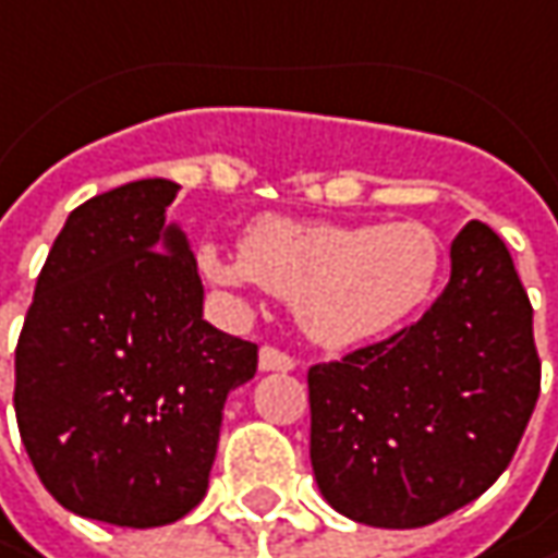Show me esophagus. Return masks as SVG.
<instances>
[{
	"instance_id": "34e87169",
	"label": "esophagus",
	"mask_w": 558,
	"mask_h": 558,
	"mask_svg": "<svg viewBox=\"0 0 558 558\" xmlns=\"http://www.w3.org/2000/svg\"><path fill=\"white\" fill-rule=\"evenodd\" d=\"M258 368L262 372H293L296 368V359L290 352L278 350V347H262V352H258Z\"/></svg>"
}]
</instances>
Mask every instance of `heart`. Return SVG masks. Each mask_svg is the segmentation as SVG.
<instances>
[{
    "label": "heart",
    "mask_w": 558,
    "mask_h": 558,
    "mask_svg": "<svg viewBox=\"0 0 558 558\" xmlns=\"http://www.w3.org/2000/svg\"><path fill=\"white\" fill-rule=\"evenodd\" d=\"M208 278L296 303L303 330L325 347H355L405 325L440 280V240L418 221L327 225L262 218L243 233L240 258L199 250Z\"/></svg>",
    "instance_id": "1"
}]
</instances>
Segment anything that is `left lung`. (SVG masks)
Returning a JSON list of instances; mask_svg holds the SVG:
<instances>
[{
  "label": "left lung",
  "mask_w": 558,
  "mask_h": 558,
  "mask_svg": "<svg viewBox=\"0 0 558 558\" xmlns=\"http://www.w3.org/2000/svg\"><path fill=\"white\" fill-rule=\"evenodd\" d=\"M447 290L390 340L308 368L312 469L352 521L422 527L477 499L541 397L534 308L497 233L469 221Z\"/></svg>",
  "instance_id": "obj_1"
}]
</instances>
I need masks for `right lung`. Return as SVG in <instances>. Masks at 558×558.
I'll return each instance as SVG.
<instances>
[{"instance_id": "1", "label": "right lung", "mask_w": 558, "mask_h": 558, "mask_svg": "<svg viewBox=\"0 0 558 558\" xmlns=\"http://www.w3.org/2000/svg\"><path fill=\"white\" fill-rule=\"evenodd\" d=\"M178 183H124L56 236L14 350V415L43 487L118 527L183 519L208 490L225 400L258 347L203 318Z\"/></svg>"}]
</instances>
